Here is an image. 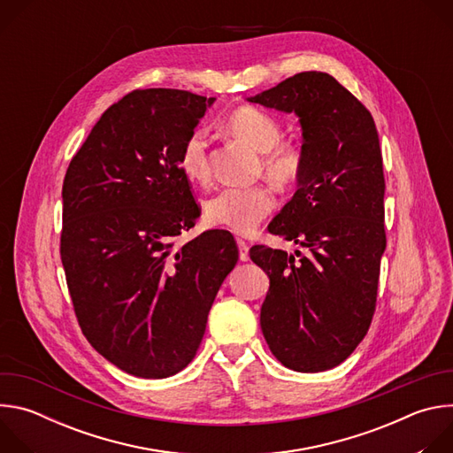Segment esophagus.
<instances>
[{
  "instance_id": "esophagus-1",
  "label": "esophagus",
  "mask_w": 453,
  "mask_h": 453,
  "mask_svg": "<svg viewBox=\"0 0 453 453\" xmlns=\"http://www.w3.org/2000/svg\"><path fill=\"white\" fill-rule=\"evenodd\" d=\"M236 245H238V256L242 262H247L249 260V245L245 240L242 238H236Z\"/></svg>"
}]
</instances>
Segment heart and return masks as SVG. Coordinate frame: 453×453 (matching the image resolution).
Wrapping results in <instances>:
<instances>
[{"mask_svg": "<svg viewBox=\"0 0 453 453\" xmlns=\"http://www.w3.org/2000/svg\"><path fill=\"white\" fill-rule=\"evenodd\" d=\"M227 128L238 140L264 152L262 166L274 184L285 188L299 180L304 170L303 149L294 142H281V127L273 114L252 105L238 107L229 114ZM177 166L188 182L199 184L208 179V134L204 128H196L184 140ZM274 204V193L265 184L229 186L204 203V217L213 226L249 234L271 215Z\"/></svg>", "mask_w": 453, "mask_h": 453, "instance_id": "heart-1", "label": "heart"}]
</instances>
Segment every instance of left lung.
Masks as SVG:
<instances>
[{
	"instance_id": "left-lung-1",
	"label": "left lung",
	"mask_w": 453,
	"mask_h": 453,
	"mask_svg": "<svg viewBox=\"0 0 453 453\" xmlns=\"http://www.w3.org/2000/svg\"><path fill=\"white\" fill-rule=\"evenodd\" d=\"M247 100L296 112L304 154L297 191L269 231L306 254L267 245L249 250L271 280L262 332L285 367L326 371L362 342L376 306L387 243L376 125L362 102L322 72L297 73Z\"/></svg>"
}]
</instances>
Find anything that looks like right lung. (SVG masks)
Wrapping results in <instances>:
<instances>
[{
  "label": "right lung",
  "mask_w": 453,
  "mask_h": 453,
  "mask_svg": "<svg viewBox=\"0 0 453 453\" xmlns=\"http://www.w3.org/2000/svg\"><path fill=\"white\" fill-rule=\"evenodd\" d=\"M215 98L136 89L112 104L62 184L60 260L89 344L121 371L168 378L196 357L238 262L229 231L177 247L201 215L177 159Z\"/></svg>",
  "instance_id": "1"
}]
</instances>
